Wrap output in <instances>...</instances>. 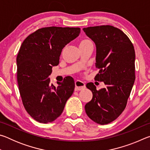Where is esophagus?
Masks as SVG:
<instances>
[{
    "label": "esophagus",
    "instance_id": "1",
    "mask_svg": "<svg viewBox=\"0 0 150 150\" xmlns=\"http://www.w3.org/2000/svg\"><path fill=\"white\" fill-rule=\"evenodd\" d=\"M85 84L83 81L77 80L75 81V91H81L85 88Z\"/></svg>",
    "mask_w": 150,
    "mask_h": 150
}]
</instances>
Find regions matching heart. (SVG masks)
<instances>
[{"label":"heart","instance_id":"obj_1","mask_svg":"<svg viewBox=\"0 0 150 150\" xmlns=\"http://www.w3.org/2000/svg\"><path fill=\"white\" fill-rule=\"evenodd\" d=\"M85 41H87V40H83V41H81V42H85Z\"/></svg>","mask_w":150,"mask_h":150}]
</instances>
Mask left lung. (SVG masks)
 I'll use <instances>...</instances> for the list:
<instances>
[{"label": "left lung", "mask_w": 150, "mask_h": 150, "mask_svg": "<svg viewBox=\"0 0 150 150\" xmlns=\"http://www.w3.org/2000/svg\"><path fill=\"white\" fill-rule=\"evenodd\" d=\"M95 43V79L103 81L105 88L96 90L93 83L87 87L93 98L85 106L87 116L104 125L116 120L125 109L135 81V50L129 38L120 29L110 25L83 28Z\"/></svg>", "instance_id": "1"}]
</instances>
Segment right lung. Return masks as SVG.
<instances>
[{
	"label": "right lung",
	"instance_id": "right-lung-1",
	"mask_svg": "<svg viewBox=\"0 0 150 150\" xmlns=\"http://www.w3.org/2000/svg\"><path fill=\"white\" fill-rule=\"evenodd\" d=\"M79 28L45 27L30 34L16 57L17 81L27 112L40 123L54 121L62 115L74 91L73 79L67 76L55 87L50 84L52 67L59 63L63 48L80 34Z\"/></svg>",
	"mask_w": 150,
	"mask_h": 150
}]
</instances>
